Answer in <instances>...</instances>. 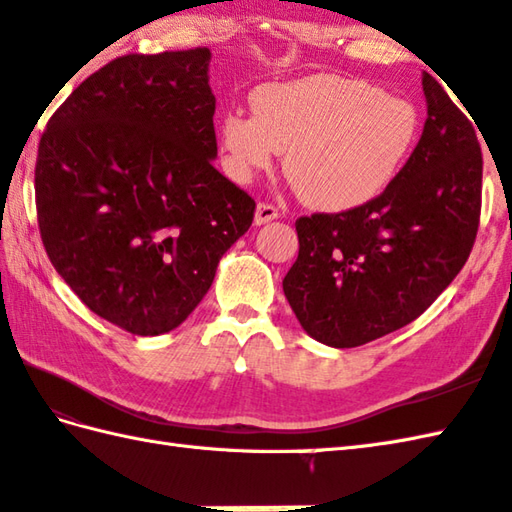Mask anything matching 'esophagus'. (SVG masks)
I'll list each match as a JSON object with an SVG mask.
<instances>
[{"label":"esophagus","instance_id":"esophagus-1","mask_svg":"<svg viewBox=\"0 0 512 512\" xmlns=\"http://www.w3.org/2000/svg\"><path fill=\"white\" fill-rule=\"evenodd\" d=\"M277 217H279L277 206L268 204V202H259V204H257V209H255V224H257V226L273 222V220H277Z\"/></svg>","mask_w":512,"mask_h":512}]
</instances>
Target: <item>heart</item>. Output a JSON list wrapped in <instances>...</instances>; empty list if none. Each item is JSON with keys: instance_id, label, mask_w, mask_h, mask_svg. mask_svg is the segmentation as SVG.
I'll return each mask as SVG.
<instances>
[{"instance_id": "obj_1", "label": "heart", "mask_w": 512, "mask_h": 512, "mask_svg": "<svg viewBox=\"0 0 512 512\" xmlns=\"http://www.w3.org/2000/svg\"><path fill=\"white\" fill-rule=\"evenodd\" d=\"M253 112L222 118L228 173L248 182L284 154V171L312 209L343 213L376 200L416 147L420 118L407 99L332 74L270 83Z\"/></svg>"}]
</instances>
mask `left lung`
I'll return each mask as SVG.
<instances>
[{
    "label": "left lung",
    "instance_id": "8db88e82",
    "mask_svg": "<svg viewBox=\"0 0 512 512\" xmlns=\"http://www.w3.org/2000/svg\"><path fill=\"white\" fill-rule=\"evenodd\" d=\"M427 121L394 182L365 206L299 217V257L284 295L301 328L358 347L418 319L460 273L480 226L475 127L431 74Z\"/></svg>",
    "mask_w": 512,
    "mask_h": 512
}]
</instances>
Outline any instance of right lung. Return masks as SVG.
<instances>
[{"instance_id": "add662e5", "label": "right lung", "mask_w": 512, "mask_h": 512, "mask_svg": "<svg viewBox=\"0 0 512 512\" xmlns=\"http://www.w3.org/2000/svg\"><path fill=\"white\" fill-rule=\"evenodd\" d=\"M209 48L127 54L48 121L37 220L74 295L125 332H171L209 292L255 200L213 167Z\"/></svg>"}]
</instances>
